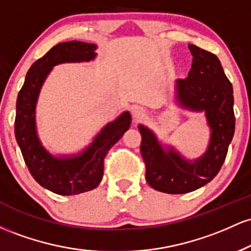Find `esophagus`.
<instances>
[{"label": "esophagus", "instance_id": "1", "mask_svg": "<svg viewBox=\"0 0 251 251\" xmlns=\"http://www.w3.org/2000/svg\"><path fill=\"white\" fill-rule=\"evenodd\" d=\"M132 114H133L134 119H140V118L144 117V114H145V111H144L142 107H139V106H134V107L132 108Z\"/></svg>", "mask_w": 251, "mask_h": 251}]
</instances>
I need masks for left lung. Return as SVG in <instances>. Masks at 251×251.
<instances>
[{"mask_svg": "<svg viewBox=\"0 0 251 251\" xmlns=\"http://www.w3.org/2000/svg\"><path fill=\"white\" fill-rule=\"evenodd\" d=\"M192 65L186 79L176 81V98L180 107L205 112L210 140L205 153L188 160L172 146L163 148L151 129L139 125L140 152L151 188L165 194H186L215 178L226 160L235 132L234 92L221 61L215 54L189 45Z\"/></svg>", "mask_w": 251, "mask_h": 251, "instance_id": "obj_1", "label": "left lung"}]
</instances>
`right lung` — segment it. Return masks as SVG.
<instances>
[{"instance_id": "1", "label": "right lung", "mask_w": 251, "mask_h": 251, "mask_svg": "<svg viewBox=\"0 0 251 251\" xmlns=\"http://www.w3.org/2000/svg\"><path fill=\"white\" fill-rule=\"evenodd\" d=\"M96 50L97 46L93 43H57L31 65L17 96L15 138L25 165L40 185L57 195H77L96 189L102 179L106 154L131 125V114L124 112L116 120L103 126L88 148L74 155L55 157L43 148L37 137L35 108L46 77L54 66L60 63L94 60Z\"/></svg>"}]
</instances>
